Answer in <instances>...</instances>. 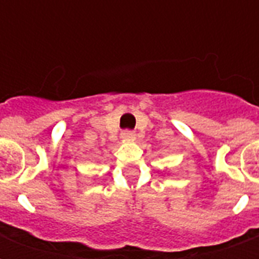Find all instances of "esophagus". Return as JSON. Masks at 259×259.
Segmentation results:
<instances>
[{
	"instance_id": "obj_1",
	"label": "esophagus",
	"mask_w": 259,
	"mask_h": 259,
	"mask_svg": "<svg viewBox=\"0 0 259 259\" xmlns=\"http://www.w3.org/2000/svg\"><path fill=\"white\" fill-rule=\"evenodd\" d=\"M122 139L126 141H133L136 139V135L135 132H130V130H124V132H122Z\"/></svg>"
}]
</instances>
